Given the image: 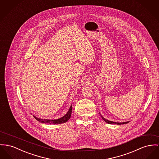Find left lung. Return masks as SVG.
Segmentation results:
<instances>
[{
  "instance_id": "obj_1",
  "label": "left lung",
  "mask_w": 159,
  "mask_h": 159,
  "mask_svg": "<svg viewBox=\"0 0 159 159\" xmlns=\"http://www.w3.org/2000/svg\"><path fill=\"white\" fill-rule=\"evenodd\" d=\"M101 116L102 117V118L103 119V120L107 122V123H108V124H117V125H121V124H127V123H128V122H122V123H119V122H112V121H110V120H107L105 118H104L102 116Z\"/></svg>"
}]
</instances>
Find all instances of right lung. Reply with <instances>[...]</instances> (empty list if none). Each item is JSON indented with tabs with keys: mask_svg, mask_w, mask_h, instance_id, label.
<instances>
[{
	"mask_svg": "<svg viewBox=\"0 0 159 159\" xmlns=\"http://www.w3.org/2000/svg\"><path fill=\"white\" fill-rule=\"evenodd\" d=\"M72 106L71 105L68 112L67 113V114L66 115H64L63 117L56 119V120H49V119H42L40 118H37V117L33 116L38 121L42 122V123H48V124H63L64 122H66L71 116V114H72Z\"/></svg>",
	"mask_w": 159,
	"mask_h": 159,
	"instance_id": "add662e5",
	"label": "right lung"
}]
</instances>
